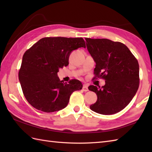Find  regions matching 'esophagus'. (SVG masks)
<instances>
[{
    "label": "esophagus",
    "mask_w": 152,
    "mask_h": 152,
    "mask_svg": "<svg viewBox=\"0 0 152 152\" xmlns=\"http://www.w3.org/2000/svg\"><path fill=\"white\" fill-rule=\"evenodd\" d=\"M82 90L83 91H85V92H86V91H88V86H86V85H84L83 86V88H82Z\"/></svg>",
    "instance_id": "34e87169"
}]
</instances>
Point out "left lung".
<instances>
[{
  "label": "left lung",
  "instance_id": "left-lung-1",
  "mask_svg": "<svg viewBox=\"0 0 152 152\" xmlns=\"http://www.w3.org/2000/svg\"><path fill=\"white\" fill-rule=\"evenodd\" d=\"M87 48L96 63L94 78L105 80L101 88L89 86L97 95L90 106L96 113L110 115L125 108L133 99L139 86L138 61L124 44L106 38H86Z\"/></svg>",
  "mask_w": 152,
  "mask_h": 152
}]
</instances>
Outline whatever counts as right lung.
<instances>
[{
    "label": "right lung",
    "instance_id": "right-lung-1",
    "mask_svg": "<svg viewBox=\"0 0 152 152\" xmlns=\"http://www.w3.org/2000/svg\"><path fill=\"white\" fill-rule=\"evenodd\" d=\"M86 48L82 38L45 37L25 51L19 70L23 93L38 110L53 112L65 108L71 94L82 89V82L72 79L60 81L57 72L69 64L70 53Z\"/></svg>",
    "mask_w": 152,
    "mask_h": 152
}]
</instances>
